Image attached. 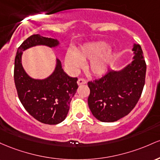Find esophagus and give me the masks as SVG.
<instances>
[{
    "mask_svg": "<svg viewBox=\"0 0 160 160\" xmlns=\"http://www.w3.org/2000/svg\"><path fill=\"white\" fill-rule=\"evenodd\" d=\"M78 85H85V84H86V82H87V81H86L85 78H78Z\"/></svg>",
    "mask_w": 160,
    "mask_h": 160,
    "instance_id": "34e87169",
    "label": "esophagus"
}]
</instances>
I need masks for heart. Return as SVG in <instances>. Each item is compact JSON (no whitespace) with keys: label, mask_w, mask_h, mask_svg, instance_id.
I'll return each instance as SVG.
<instances>
[{"label":"heart","mask_w":160,"mask_h":160,"mask_svg":"<svg viewBox=\"0 0 160 160\" xmlns=\"http://www.w3.org/2000/svg\"><path fill=\"white\" fill-rule=\"evenodd\" d=\"M108 44L104 42L90 43L80 48L76 53L69 51L66 55V62L72 70L82 66V61L90 60L88 70L95 75H103L108 69L113 60V54L108 50Z\"/></svg>","instance_id":"b5f03b06"}]
</instances>
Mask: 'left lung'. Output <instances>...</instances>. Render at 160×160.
Segmentation results:
<instances>
[{
    "label": "left lung",
    "mask_w": 160,
    "mask_h": 160,
    "mask_svg": "<svg viewBox=\"0 0 160 160\" xmlns=\"http://www.w3.org/2000/svg\"><path fill=\"white\" fill-rule=\"evenodd\" d=\"M134 60L119 72L109 70L98 79L88 82L89 108L96 119L112 122L134 108L145 84L147 65L140 44H134Z\"/></svg>",
    "instance_id": "8db88e82"
}]
</instances>
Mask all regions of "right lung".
<instances>
[{"mask_svg": "<svg viewBox=\"0 0 160 160\" xmlns=\"http://www.w3.org/2000/svg\"><path fill=\"white\" fill-rule=\"evenodd\" d=\"M57 40L32 35L18 48L14 65V82L18 98L26 110L35 119L48 125H56L66 119L72 98L78 88V78L69 76L57 60L54 72L44 80L30 78L21 63L22 51L32 46L57 45Z\"/></svg>", "mask_w": 160, "mask_h": 160, "instance_id": "right-lung-1", "label": "right lung"}]
</instances>
